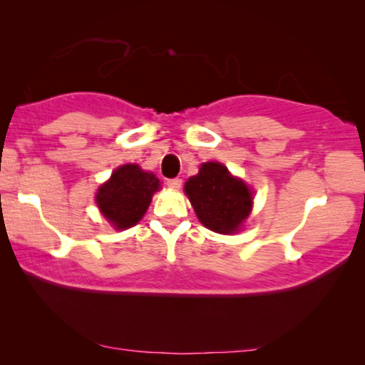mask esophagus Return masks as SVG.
Segmentation results:
<instances>
[{
  "instance_id": "obj_1",
  "label": "esophagus",
  "mask_w": 365,
  "mask_h": 365,
  "mask_svg": "<svg viewBox=\"0 0 365 365\" xmlns=\"http://www.w3.org/2000/svg\"><path fill=\"white\" fill-rule=\"evenodd\" d=\"M166 184H168L169 187H173V189H179V187L182 186V179H181V178H173V179H168Z\"/></svg>"
}]
</instances>
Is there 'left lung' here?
Listing matches in <instances>:
<instances>
[{"mask_svg":"<svg viewBox=\"0 0 365 365\" xmlns=\"http://www.w3.org/2000/svg\"><path fill=\"white\" fill-rule=\"evenodd\" d=\"M199 221L214 232L231 234L251 212L252 192L219 163H206L184 186Z\"/></svg>","mask_w":365,"mask_h":365,"instance_id":"8db88e82","label":"left lung"}]
</instances>
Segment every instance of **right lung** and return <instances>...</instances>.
I'll list each match as a JSON object with an SVG mask.
<instances>
[{
    "mask_svg": "<svg viewBox=\"0 0 365 365\" xmlns=\"http://www.w3.org/2000/svg\"><path fill=\"white\" fill-rule=\"evenodd\" d=\"M159 189V179L144 173L136 164H124L99 187L96 202L103 216L118 229H128L139 222Z\"/></svg>",
    "mask_w": 365,
    "mask_h": 365,
    "instance_id": "obj_1",
    "label": "right lung"
}]
</instances>
